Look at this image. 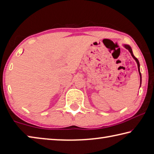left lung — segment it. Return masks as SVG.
<instances>
[{
	"label": "left lung",
	"instance_id": "left-lung-1",
	"mask_svg": "<svg viewBox=\"0 0 154 154\" xmlns=\"http://www.w3.org/2000/svg\"><path fill=\"white\" fill-rule=\"evenodd\" d=\"M124 47H125L126 49H128V51H129V52L131 53V55H132V57H133L134 58V60L136 61V62H137V66H138V70H139V75H140V78H141V72H140V64H139V60L138 59H137L134 56V55H133V51H132V49H131V47H130V46L129 45H124Z\"/></svg>",
	"mask_w": 154,
	"mask_h": 154
}]
</instances>
